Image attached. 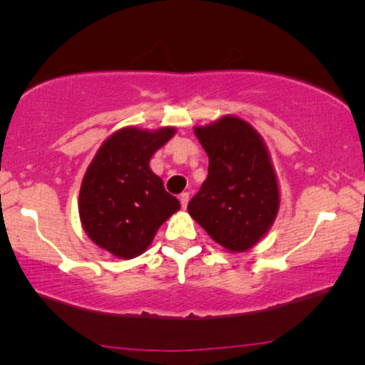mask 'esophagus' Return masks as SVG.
I'll list each match as a JSON object with an SVG mask.
<instances>
[{"label":"esophagus","mask_w":365,"mask_h":365,"mask_svg":"<svg viewBox=\"0 0 365 365\" xmlns=\"http://www.w3.org/2000/svg\"><path fill=\"white\" fill-rule=\"evenodd\" d=\"M178 199H180V204H182V207L185 209L188 204V199H190V194H188V192H183V194H180Z\"/></svg>","instance_id":"1"}]
</instances>
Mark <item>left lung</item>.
<instances>
[{
    "mask_svg": "<svg viewBox=\"0 0 365 365\" xmlns=\"http://www.w3.org/2000/svg\"><path fill=\"white\" fill-rule=\"evenodd\" d=\"M209 156V175L188 202V214L216 243L247 252L270 230L279 210V185L262 135L226 115L195 127Z\"/></svg>",
    "mask_w": 365,
    "mask_h": 365,
    "instance_id": "1",
    "label": "left lung"
}]
</instances>
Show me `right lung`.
Here are the masks:
<instances>
[{
	"instance_id": "add662e5",
	"label": "right lung",
	"mask_w": 365,
	"mask_h": 365,
	"mask_svg": "<svg viewBox=\"0 0 365 365\" xmlns=\"http://www.w3.org/2000/svg\"><path fill=\"white\" fill-rule=\"evenodd\" d=\"M173 127H125L112 134L88 166L80 190L86 235L118 258L138 257L156 231L180 209L177 197L149 168V160L173 138Z\"/></svg>"
}]
</instances>
